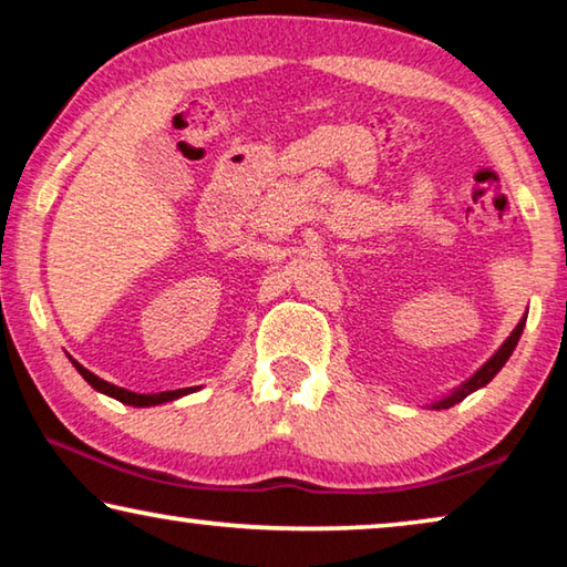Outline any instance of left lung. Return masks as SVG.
<instances>
[{
  "label": "left lung",
  "instance_id": "8db88e82",
  "mask_svg": "<svg viewBox=\"0 0 567 567\" xmlns=\"http://www.w3.org/2000/svg\"><path fill=\"white\" fill-rule=\"evenodd\" d=\"M525 320H527V318H522V320H519L517 328H514V331H512V336L506 338V341L499 346V351H496L494 357L488 359L486 364L476 371V374L468 377L466 382H463L461 386H455L453 392L443 394L441 400H433L430 404H425V408H430V410H447V408H453V404H458V402L466 400L468 394H473L476 390H481V386H486L488 382H492V379H494L496 374H499V371H502V367L506 364V361H509L512 351L517 349L519 336H522V331H525Z\"/></svg>",
  "mask_w": 567,
  "mask_h": 567
}]
</instances>
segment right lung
I'll list each match as a JSON object with an SVG mask.
<instances>
[{
  "instance_id": "add662e5",
  "label": "right lung",
  "mask_w": 567,
  "mask_h": 567,
  "mask_svg": "<svg viewBox=\"0 0 567 567\" xmlns=\"http://www.w3.org/2000/svg\"><path fill=\"white\" fill-rule=\"evenodd\" d=\"M83 377H86V382H89L91 386H94L96 392L106 394V396H114V400L130 404V408H155V404L173 402V400H177V396L185 394V392H181V390H175V392H159V394H137V392L122 390V386L109 384V382H104V379L89 374V371H83Z\"/></svg>"
}]
</instances>
